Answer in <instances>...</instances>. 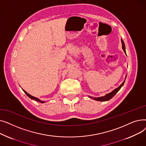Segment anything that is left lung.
Wrapping results in <instances>:
<instances>
[{
	"label": "left lung",
	"mask_w": 146,
	"mask_h": 146,
	"mask_svg": "<svg viewBox=\"0 0 146 146\" xmlns=\"http://www.w3.org/2000/svg\"><path fill=\"white\" fill-rule=\"evenodd\" d=\"M121 42H122V49H123V50H124V51L125 52V53L126 54L125 44H124V41H123V40H121ZM125 80H124L123 82H122V83L121 84V85L119 87H118V88H116L115 89H114L113 91L111 92H110V93H109V94H108L105 95L104 96L98 97V98H94V97H92V96H89V97L90 98L93 99H94V100L98 101H108V100H110V99H111L112 98H113V97L115 96V94L118 92L119 90V89L121 88V87L124 85Z\"/></svg>",
	"instance_id": "8db88e82"
}]
</instances>
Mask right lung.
Instances as JSON below:
<instances>
[{
    "mask_svg": "<svg viewBox=\"0 0 146 146\" xmlns=\"http://www.w3.org/2000/svg\"><path fill=\"white\" fill-rule=\"evenodd\" d=\"M23 90V89H22ZM24 90V92H25V94L29 98H31V99H33V100H35V101H38V102H40V103H44L45 102L44 101H41V100H40V99H38V98H35V97H34V96H31V95H29V94H28L27 92L26 91H25L24 90Z\"/></svg>",
    "mask_w": 146,
    "mask_h": 146,
    "instance_id": "obj_1",
    "label": "right lung"
}]
</instances>
